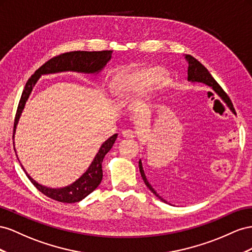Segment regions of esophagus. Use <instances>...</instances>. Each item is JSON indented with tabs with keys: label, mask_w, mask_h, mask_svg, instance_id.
<instances>
[{
	"label": "esophagus",
	"mask_w": 252,
	"mask_h": 252,
	"mask_svg": "<svg viewBox=\"0 0 252 252\" xmlns=\"http://www.w3.org/2000/svg\"><path fill=\"white\" fill-rule=\"evenodd\" d=\"M122 136H124V137L126 139H133L135 137V134L132 130H125L124 132H122Z\"/></svg>",
	"instance_id": "esophagus-1"
}]
</instances>
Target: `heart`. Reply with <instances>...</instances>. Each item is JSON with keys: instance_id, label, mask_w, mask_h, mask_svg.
<instances>
[{"instance_id": "b5f03b06", "label": "heart", "mask_w": 252, "mask_h": 252, "mask_svg": "<svg viewBox=\"0 0 252 252\" xmlns=\"http://www.w3.org/2000/svg\"><path fill=\"white\" fill-rule=\"evenodd\" d=\"M167 74L155 67H139L126 71L114 82V92L117 96L137 95L143 90L159 91L167 84Z\"/></svg>"}]
</instances>
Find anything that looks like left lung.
Wrapping results in <instances>:
<instances>
[{"label":"left lung","mask_w":252,"mask_h":252,"mask_svg":"<svg viewBox=\"0 0 252 252\" xmlns=\"http://www.w3.org/2000/svg\"><path fill=\"white\" fill-rule=\"evenodd\" d=\"M186 60L188 62L189 66H188V80L192 81V82H202L208 86H210V88L213 89V91L217 93V94L222 99V100H226L227 98V94L224 92L220 88V85L214 80V78L211 76V74L208 71V69L203 65L202 63H200L198 60H196L194 57L190 56V55H186ZM139 171H140V174L141 177L143 179V182L147 185L148 188L152 191L155 195L159 198L161 202L163 203H167L166 200H164L160 195H158V193L152 188V186L150 185V183L148 182V179L146 177L145 174V171L142 169V163L141 160H139Z\"/></svg>","instance_id":"1"}]
</instances>
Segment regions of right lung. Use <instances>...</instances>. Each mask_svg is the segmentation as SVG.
<instances>
[{"label": "right lung", "mask_w": 252, "mask_h": 252, "mask_svg": "<svg viewBox=\"0 0 252 252\" xmlns=\"http://www.w3.org/2000/svg\"><path fill=\"white\" fill-rule=\"evenodd\" d=\"M112 58V50H102V52H83V50H77V52H69L64 53L59 56H56L54 58L45 62L41 67H39L34 71V74L28 79L24 91L21 96L20 102L17 109L16 118H14L13 124V135L16 127L18 125L19 118L21 116L25 103L30 97L32 88L35 82L41 75L46 74H55L61 73V71H77V73H84V74H95L99 73ZM117 138V134L113 136L104 141L102 146L100 147L99 152L96 154L94 160L91 163L89 169L86 170L85 173L79 178L75 183L71 185L64 187L61 189H52L47 187L38 184L35 181L25 173L32 185L37 188L40 192L49 198H53L57 202L73 204L80 202L84 197H86L94 191L102 181V161L105 154L112 149L115 140Z\"/></svg>", "instance_id": "right-lung-1"}]
</instances>
